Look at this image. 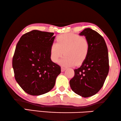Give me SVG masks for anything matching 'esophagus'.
<instances>
[{
	"mask_svg": "<svg viewBox=\"0 0 121 121\" xmlns=\"http://www.w3.org/2000/svg\"><path fill=\"white\" fill-rule=\"evenodd\" d=\"M66 70V68H64V67H61V71H62V72H63L65 70Z\"/></svg>",
	"mask_w": 121,
	"mask_h": 121,
	"instance_id": "obj_1",
	"label": "esophagus"
}]
</instances>
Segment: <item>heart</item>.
<instances>
[{
    "label": "heart",
    "instance_id": "heart-1",
    "mask_svg": "<svg viewBox=\"0 0 121 121\" xmlns=\"http://www.w3.org/2000/svg\"><path fill=\"white\" fill-rule=\"evenodd\" d=\"M90 43L86 38L78 35L69 33L59 35L56 43L51 45L50 50V58L57 63L64 55L60 64L64 66L80 65L83 63L88 56Z\"/></svg>",
    "mask_w": 121,
    "mask_h": 121
}]
</instances>
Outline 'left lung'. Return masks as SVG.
<instances>
[{"mask_svg":"<svg viewBox=\"0 0 121 121\" xmlns=\"http://www.w3.org/2000/svg\"><path fill=\"white\" fill-rule=\"evenodd\" d=\"M90 43L87 58L82 65L75 69V75L70 80L73 92L82 97L94 95L102 88L109 70L108 48L103 36L91 28L80 33Z\"/></svg>","mask_w":121,"mask_h":121,"instance_id":"1","label":"left lung"}]
</instances>
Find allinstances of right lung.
<instances>
[{"instance_id":"1","label":"right lung","mask_w":121,"mask_h":121,"mask_svg":"<svg viewBox=\"0 0 121 121\" xmlns=\"http://www.w3.org/2000/svg\"><path fill=\"white\" fill-rule=\"evenodd\" d=\"M53 33L33 30L23 35L13 58L16 81L24 92L40 95L53 88L60 66L51 60Z\"/></svg>"}]
</instances>
